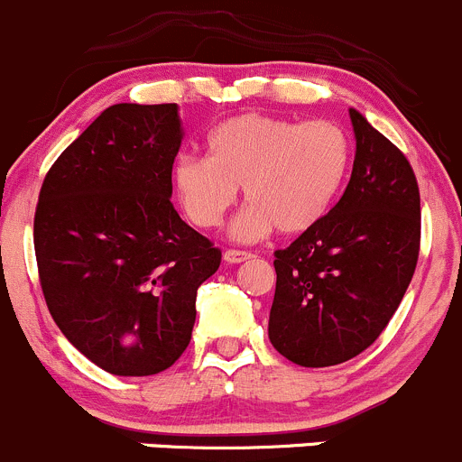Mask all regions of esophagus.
Here are the masks:
<instances>
[{
  "label": "esophagus",
  "instance_id": "esophagus-1",
  "mask_svg": "<svg viewBox=\"0 0 462 462\" xmlns=\"http://www.w3.org/2000/svg\"><path fill=\"white\" fill-rule=\"evenodd\" d=\"M253 254L245 253V250H226L223 253V261L226 263H244V261H248Z\"/></svg>",
  "mask_w": 462,
  "mask_h": 462
}]
</instances>
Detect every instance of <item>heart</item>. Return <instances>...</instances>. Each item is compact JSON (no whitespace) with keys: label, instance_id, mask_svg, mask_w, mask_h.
<instances>
[{"label":"heart","instance_id":"1","mask_svg":"<svg viewBox=\"0 0 462 462\" xmlns=\"http://www.w3.org/2000/svg\"><path fill=\"white\" fill-rule=\"evenodd\" d=\"M351 153V138L333 120L241 114L212 129L208 156H180L171 180L180 208L199 227H217L244 188L248 205L230 235L250 244L274 227L300 235L318 226L342 192Z\"/></svg>","mask_w":462,"mask_h":462}]
</instances>
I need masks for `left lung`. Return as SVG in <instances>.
I'll return each instance as SVG.
<instances>
[{
    "label": "left lung",
    "mask_w": 462,
    "mask_h": 462,
    "mask_svg": "<svg viewBox=\"0 0 462 462\" xmlns=\"http://www.w3.org/2000/svg\"><path fill=\"white\" fill-rule=\"evenodd\" d=\"M356 161L342 199L274 253L268 337L300 366H333L380 337L411 283L420 250L416 174L389 138L348 109Z\"/></svg>",
    "instance_id": "left-lung-1"
}]
</instances>
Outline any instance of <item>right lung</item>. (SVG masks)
Wrapping results in <instances>:
<instances>
[{"label": "right lung", "mask_w": 462, "mask_h": 462, "mask_svg": "<svg viewBox=\"0 0 462 462\" xmlns=\"http://www.w3.org/2000/svg\"><path fill=\"white\" fill-rule=\"evenodd\" d=\"M180 141L179 105L120 102L42 183L32 239L46 306L106 374L170 369L192 337L199 286L221 263L170 201Z\"/></svg>", "instance_id": "obj_1"}]
</instances>
